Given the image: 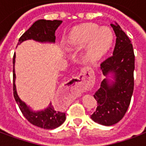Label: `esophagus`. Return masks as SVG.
Listing matches in <instances>:
<instances>
[{
    "mask_svg": "<svg viewBox=\"0 0 146 146\" xmlns=\"http://www.w3.org/2000/svg\"><path fill=\"white\" fill-rule=\"evenodd\" d=\"M92 75L90 72L83 71L78 76L71 80L70 84L76 91L88 89L92 84Z\"/></svg>",
    "mask_w": 146,
    "mask_h": 146,
    "instance_id": "esophagus-1",
    "label": "esophagus"
}]
</instances>
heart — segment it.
<instances>
[{
  "mask_svg": "<svg viewBox=\"0 0 146 146\" xmlns=\"http://www.w3.org/2000/svg\"><path fill=\"white\" fill-rule=\"evenodd\" d=\"M113 40V34L108 28L99 29L98 25L88 23L73 30L71 41L76 46H85L88 48V58L92 61L101 58L110 48Z\"/></svg>",
  "mask_w": 146,
  "mask_h": 146,
  "instance_id": "b5f03b06",
  "label": "heart"
}]
</instances>
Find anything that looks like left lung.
Returning <instances> with one entry per match:
<instances>
[{"mask_svg": "<svg viewBox=\"0 0 146 146\" xmlns=\"http://www.w3.org/2000/svg\"><path fill=\"white\" fill-rule=\"evenodd\" d=\"M116 34L112 56L102 62L103 75L113 76V81L106 78L94 97L97 100L96 111L91 116L95 122L105 126L118 123L128 109L134 91L135 54L131 40L119 25L110 24Z\"/></svg>", "mask_w": 146, "mask_h": 146, "instance_id": "1", "label": "left lung"}]
</instances>
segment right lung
<instances>
[{
  "instance_id": "right-lung-1",
  "label": "right lung",
  "mask_w": 146,
  "mask_h": 146,
  "mask_svg": "<svg viewBox=\"0 0 146 146\" xmlns=\"http://www.w3.org/2000/svg\"><path fill=\"white\" fill-rule=\"evenodd\" d=\"M62 23V21L61 20L51 21L40 19L36 21L21 36L19 40L18 44L27 40H33L41 43H45V42L54 43L55 30H57V28L60 26ZM15 62V54L13 56V95L23 116L33 125L41 128L51 130L59 127L61 124L63 123L66 119V113L57 111L51 106V103L49 106L44 110L33 112L18 96L16 87L15 84V73L14 69Z\"/></svg>"
}]
</instances>
